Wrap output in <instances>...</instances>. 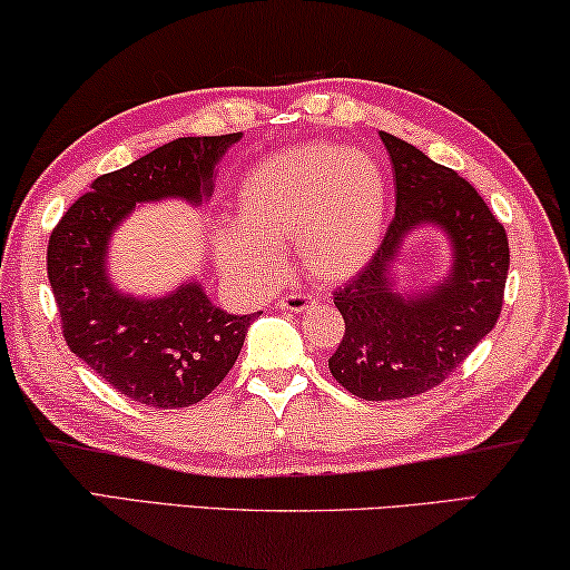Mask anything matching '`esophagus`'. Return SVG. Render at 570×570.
Listing matches in <instances>:
<instances>
[{
	"instance_id": "obj_1",
	"label": "esophagus",
	"mask_w": 570,
	"mask_h": 570,
	"mask_svg": "<svg viewBox=\"0 0 570 570\" xmlns=\"http://www.w3.org/2000/svg\"><path fill=\"white\" fill-rule=\"evenodd\" d=\"M317 299H314L312 294L306 292H292V294H284L282 299H278V309L284 312H304L306 306L314 304Z\"/></svg>"
}]
</instances>
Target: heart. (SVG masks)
<instances>
[{"mask_svg":"<svg viewBox=\"0 0 570 570\" xmlns=\"http://www.w3.org/2000/svg\"><path fill=\"white\" fill-rule=\"evenodd\" d=\"M240 228L218 233L215 250L225 274L264 284L278 268V246L294 240L312 276L342 282L363 268L385 230L387 179L363 151L330 144L288 149L240 179Z\"/></svg>","mask_w":570,"mask_h":570,"instance_id":"obj_1","label":"heart"}]
</instances>
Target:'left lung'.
<instances>
[{"label":"left lung","instance_id":"8db88e82","mask_svg":"<svg viewBox=\"0 0 570 570\" xmlns=\"http://www.w3.org/2000/svg\"><path fill=\"white\" fill-rule=\"evenodd\" d=\"M395 179V215L365 268L334 292L345 334L330 373L365 401L413 399L444 383L492 332L502 312L510 243L482 195L454 169L381 131ZM444 227L455 266L431 293L401 295L390 264L415 224Z\"/></svg>","mask_w":570,"mask_h":570}]
</instances>
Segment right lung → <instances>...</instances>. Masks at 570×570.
I'll list each match as a JSON object with an SVG mask.
<instances>
[{"label":"right lung","mask_w":570,"mask_h":570,"mask_svg":"<svg viewBox=\"0 0 570 570\" xmlns=\"http://www.w3.org/2000/svg\"><path fill=\"white\" fill-rule=\"evenodd\" d=\"M238 139L183 137L108 171L50 233L48 278L68 347L149 409H187L210 395L236 365L256 314L218 309L197 282L165 299L119 294L106 276L108 238L137 203L185 197L200 205L213 193L215 165Z\"/></svg>","instance_id":"obj_1"}]
</instances>
